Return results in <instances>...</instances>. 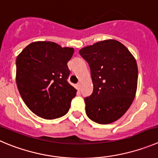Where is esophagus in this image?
Returning a JSON list of instances; mask_svg holds the SVG:
<instances>
[{
    "mask_svg": "<svg viewBox=\"0 0 158 158\" xmlns=\"http://www.w3.org/2000/svg\"><path fill=\"white\" fill-rule=\"evenodd\" d=\"M76 86H77V88H78V89H80V87H81V82H78V83L77 84H76Z\"/></svg>",
    "mask_w": 158,
    "mask_h": 158,
    "instance_id": "1",
    "label": "esophagus"
}]
</instances>
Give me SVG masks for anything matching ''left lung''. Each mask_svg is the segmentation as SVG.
I'll use <instances>...</instances> for the list:
<instances>
[{"mask_svg": "<svg viewBox=\"0 0 158 158\" xmlns=\"http://www.w3.org/2000/svg\"><path fill=\"white\" fill-rule=\"evenodd\" d=\"M79 54L90 68L94 91L85 98L86 113L99 124L120 118L135 96L138 68L135 57L122 43L106 40L87 46Z\"/></svg>", "mask_w": 158, "mask_h": 158, "instance_id": "left-lung-1", "label": "left lung"}]
</instances>
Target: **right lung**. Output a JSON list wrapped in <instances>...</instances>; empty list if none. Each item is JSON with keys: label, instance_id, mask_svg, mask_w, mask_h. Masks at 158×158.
<instances>
[{"label": "right lung", "instance_id": "right-lung-1", "mask_svg": "<svg viewBox=\"0 0 158 158\" xmlns=\"http://www.w3.org/2000/svg\"><path fill=\"white\" fill-rule=\"evenodd\" d=\"M74 53L50 41H37L26 47L16 59V83L29 110L44 119L67 114L76 90L68 82L67 65Z\"/></svg>", "mask_w": 158, "mask_h": 158}]
</instances>
